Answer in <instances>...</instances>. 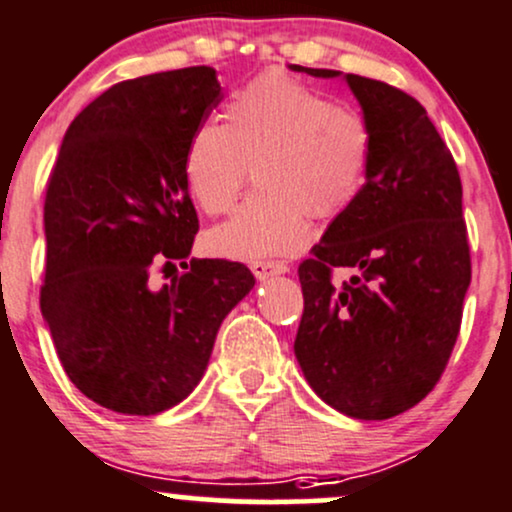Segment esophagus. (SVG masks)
Segmentation results:
<instances>
[{"instance_id": "obj_1", "label": "esophagus", "mask_w": 512, "mask_h": 512, "mask_svg": "<svg viewBox=\"0 0 512 512\" xmlns=\"http://www.w3.org/2000/svg\"><path fill=\"white\" fill-rule=\"evenodd\" d=\"M250 269L257 279H269V277H274V274L289 272V265L282 260H255V262H250Z\"/></svg>"}]
</instances>
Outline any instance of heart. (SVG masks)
I'll return each instance as SVG.
<instances>
[{"instance_id": "obj_1", "label": "heart", "mask_w": 512, "mask_h": 512, "mask_svg": "<svg viewBox=\"0 0 512 512\" xmlns=\"http://www.w3.org/2000/svg\"><path fill=\"white\" fill-rule=\"evenodd\" d=\"M369 157L372 133L362 114L284 72H269L230 99L223 123L196 128L184 179L199 209L218 216L235 204L252 167L257 192L206 240L221 257L260 260L306 243L308 216L347 209Z\"/></svg>"}]
</instances>
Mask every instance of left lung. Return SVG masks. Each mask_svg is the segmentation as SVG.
Returning a JSON list of instances; mask_svg holds the SVG:
<instances>
[{"mask_svg": "<svg viewBox=\"0 0 512 512\" xmlns=\"http://www.w3.org/2000/svg\"><path fill=\"white\" fill-rule=\"evenodd\" d=\"M345 80L362 104L372 157L355 201L299 265L294 352L328 406L386 420L435 389L457 342L471 282L462 179L420 101L369 77ZM335 268L353 277L335 285Z\"/></svg>", "mask_w": 512, "mask_h": 512, "instance_id": "1", "label": "left lung"}]
</instances>
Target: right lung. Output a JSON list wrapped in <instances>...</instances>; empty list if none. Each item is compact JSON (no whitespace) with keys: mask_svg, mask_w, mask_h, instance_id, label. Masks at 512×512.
<instances>
[{"mask_svg":"<svg viewBox=\"0 0 512 512\" xmlns=\"http://www.w3.org/2000/svg\"><path fill=\"white\" fill-rule=\"evenodd\" d=\"M221 99L206 65L114 84L70 123L48 177L41 311L65 374L109 411L187 398L255 286L240 262H187L199 218L184 155ZM177 264L188 272L155 290L149 274Z\"/></svg>","mask_w":512,"mask_h":512,"instance_id":"obj_1","label":"right lung"}]
</instances>
